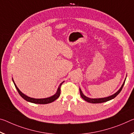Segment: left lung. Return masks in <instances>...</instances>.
<instances>
[{"label":"left lung","mask_w":134,"mask_h":134,"mask_svg":"<svg viewBox=\"0 0 134 134\" xmlns=\"http://www.w3.org/2000/svg\"><path fill=\"white\" fill-rule=\"evenodd\" d=\"M126 77L125 78V79L124 80V83H123L122 86L120 87V88L119 90L117 92L115 93V94H114L113 95H110L109 97H105V98H89V97H86L85 95L83 94L82 91L81 90V89L79 88V91H80V96L83 99H84V100H85L86 101L88 102V103H93V104H96V103H105V102H107L108 101H110L111 100V99H113L115 98L117 95H118L119 93L120 92V91H122V88H123V86H124V84H125V80H126Z\"/></svg>","instance_id":"1"}]
</instances>
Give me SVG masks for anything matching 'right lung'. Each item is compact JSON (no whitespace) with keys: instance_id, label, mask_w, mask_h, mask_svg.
Listing matches in <instances>:
<instances>
[{"instance_id":"right-lung-1","label":"right lung","mask_w":134,"mask_h":134,"mask_svg":"<svg viewBox=\"0 0 134 134\" xmlns=\"http://www.w3.org/2000/svg\"><path fill=\"white\" fill-rule=\"evenodd\" d=\"M12 81H13L14 85L15 86V88L16 89V90L19 93V94L20 95V96L24 98L25 100H26L27 101H29L30 103H35V104H49L52 103V102L54 101L55 100L58 98L59 97L60 95V93H61V88L60 87L61 86V85L63 84V82L60 85H59V87L58 88V90L57 91V92L54 95H52L51 97H48V98H31L30 97L27 96L26 95H25L23 94V93L20 91V90L18 88V87L16 86V84L15 83V82L13 80V78H12Z\"/></svg>"}]
</instances>
